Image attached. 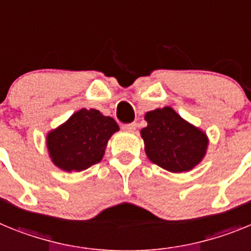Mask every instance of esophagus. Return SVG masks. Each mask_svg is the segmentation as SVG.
<instances>
[{
  "mask_svg": "<svg viewBox=\"0 0 251 251\" xmlns=\"http://www.w3.org/2000/svg\"><path fill=\"white\" fill-rule=\"evenodd\" d=\"M137 124L136 123H129V124H122V129L124 132H134L136 130Z\"/></svg>",
  "mask_w": 251,
  "mask_h": 251,
  "instance_id": "esophagus-1",
  "label": "esophagus"
}]
</instances>
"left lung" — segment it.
<instances>
[{
	"label": "left lung",
	"mask_w": 251,
	"mask_h": 251,
	"mask_svg": "<svg viewBox=\"0 0 251 251\" xmlns=\"http://www.w3.org/2000/svg\"><path fill=\"white\" fill-rule=\"evenodd\" d=\"M145 119L147 127L141 130V136L151 162L181 174L202 161L208 146L206 133L185 121L171 106L147 112Z\"/></svg>",
	"instance_id": "8db88e82"
}]
</instances>
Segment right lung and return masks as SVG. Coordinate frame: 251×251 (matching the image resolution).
<instances>
[{
	"label": "right lung",
	"mask_w": 251,
	"mask_h": 251,
	"mask_svg": "<svg viewBox=\"0 0 251 251\" xmlns=\"http://www.w3.org/2000/svg\"><path fill=\"white\" fill-rule=\"evenodd\" d=\"M117 122L97 109L77 110L46 136L51 162L65 172H80L101 161Z\"/></svg>",
	"instance_id": "obj_1"
}]
</instances>
